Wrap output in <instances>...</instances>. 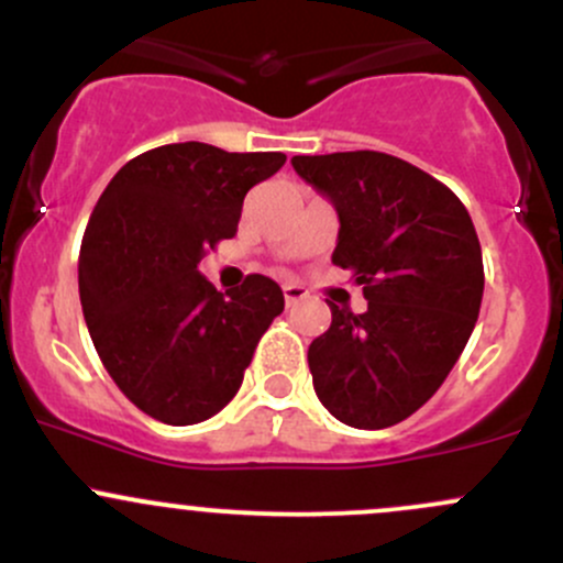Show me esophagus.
Listing matches in <instances>:
<instances>
[{
    "instance_id": "obj_1",
    "label": "esophagus",
    "mask_w": 563,
    "mask_h": 563,
    "mask_svg": "<svg viewBox=\"0 0 563 563\" xmlns=\"http://www.w3.org/2000/svg\"><path fill=\"white\" fill-rule=\"evenodd\" d=\"M283 296H286V305L291 307V305H296V301L305 299L307 291L299 286V283H286V286H283Z\"/></svg>"
}]
</instances>
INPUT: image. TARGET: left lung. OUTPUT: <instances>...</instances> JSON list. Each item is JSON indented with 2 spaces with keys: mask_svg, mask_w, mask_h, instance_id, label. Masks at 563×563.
<instances>
[{
  "mask_svg": "<svg viewBox=\"0 0 563 563\" xmlns=\"http://www.w3.org/2000/svg\"><path fill=\"white\" fill-rule=\"evenodd\" d=\"M291 165L336 208L331 262L352 269L368 301L363 314L329 301V331L307 352L314 393L350 428H390L435 395L478 320L484 258L471 213L446 184L385 152Z\"/></svg>",
  "mask_w": 563,
  "mask_h": 563,
  "instance_id": "8db88e82",
  "label": "left lung"
}]
</instances>
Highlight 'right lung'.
<instances>
[{"label":"right lung","mask_w":563,"mask_h":563,"mask_svg":"<svg viewBox=\"0 0 563 563\" xmlns=\"http://www.w3.org/2000/svg\"><path fill=\"white\" fill-rule=\"evenodd\" d=\"M283 163V152L165 144L122 165L92 208L79 249L85 323L114 385L159 422L197 424L224 409L283 312L269 277L221 294L197 272L234 238L249 189Z\"/></svg>","instance_id":"obj_1"}]
</instances>
